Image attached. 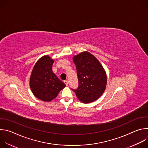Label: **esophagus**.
Masks as SVG:
<instances>
[{"label": "esophagus", "mask_w": 148, "mask_h": 148, "mask_svg": "<svg viewBox=\"0 0 148 148\" xmlns=\"http://www.w3.org/2000/svg\"><path fill=\"white\" fill-rule=\"evenodd\" d=\"M64 84H66V86H68V85H69V82H68L67 81H64Z\"/></svg>", "instance_id": "obj_1"}]
</instances>
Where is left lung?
<instances>
[{"mask_svg":"<svg viewBox=\"0 0 148 148\" xmlns=\"http://www.w3.org/2000/svg\"><path fill=\"white\" fill-rule=\"evenodd\" d=\"M78 87L73 90L77 97L84 103L97 100L103 93L107 86V75L99 61L92 54L84 51L75 56Z\"/></svg>","mask_w":148,"mask_h":148,"instance_id":"obj_1","label":"left lung"}]
</instances>
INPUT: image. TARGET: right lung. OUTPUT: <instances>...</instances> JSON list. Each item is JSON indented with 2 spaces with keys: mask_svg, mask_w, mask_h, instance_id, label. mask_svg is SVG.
Returning a JSON list of instances; mask_svg holds the SVG:
<instances>
[{
  "mask_svg": "<svg viewBox=\"0 0 148 148\" xmlns=\"http://www.w3.org/2000/svg\"><path fill=\"white\" fill-rule=\"evenodd\" d=\"M54 60L49 56L41 57L35 64L30 78V87L39 99L50 102L66 87L52 70Z\"/></svg>",
  "mask_w": 148,
  "mask_h": 148,
  "instance_id": "obj_1",
  "label": "right lung"
}]
</instances>
